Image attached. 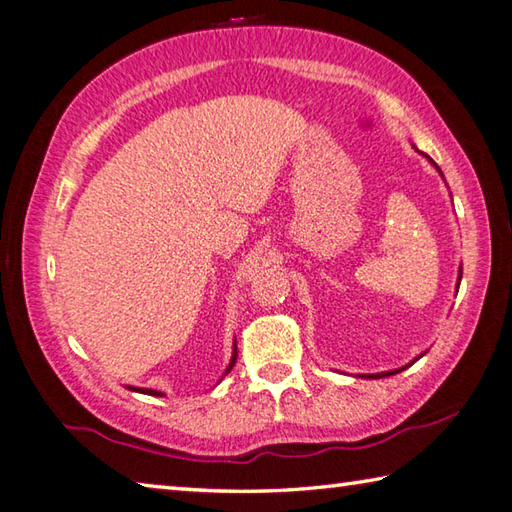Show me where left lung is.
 I'll return each instance as SVG.
<instances>
[{"label": "left lung", "instance_id": "8db88e82", "mask_svg": "<svg viewBox=\"0 0 512 512\" xmlns=\"http://www.w3.org/2000/svg\"><path fill=\"white\" fill-rule=\"evenodd\" d=\"M432 161V159H430ZM434 163V161H432ZM436 165V163H434ZM436 170H439V167H436ZM441 172V170H439ZM459 284H461V268H459ZM414 362V360H412ZM412 362H410V365H412ZM410 365H407V367H410ZM405 367H401V369H394V371H383V374H371V376H367V378H385V376H394V374H398V371H403Z\"/></svg>", "mask_w": 512, "mask_h": 512}]
</instances>
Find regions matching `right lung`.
Returning <instances> with one entry per match:
<instances>
[{
	"label": "right lung",
	"instance_id": "add662e5",
	"mask_svg": "<svg viewBox=\"0 0 512 512\" xmlns=\"http://www.w3.org/2000/svg\"><path fill=\"white\" fill-rule=\"evenodd\" d=\"M235 360H237V347H235V353H232V360H230V365L226 369V374L232 367H235ZM129 389H134V392H143V394H152V396H163L161 392H154V389H136V387H129Z\"/></svg>",
	"mask_w": 512,
	"mask_h": 512
}]
</instances>
